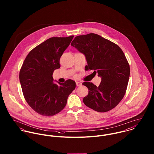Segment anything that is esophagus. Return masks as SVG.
Here are the masks:
<instances>
[{"label":"esophagus","mask_w":154,"mask_h":154,"mask_svg":"<svg viewBox=\"0 0 154 154\" xmlns=\"http://www.w3.org/2000/svg\"><path fill=\"white\" fill-rule=\"evenodd\" d=\"M76 84L78 87H81L82 85V83L81 82H76Z\"/></svg>","instance_id":"obj_1"}]
</instances>
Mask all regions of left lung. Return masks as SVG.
<instances>
[{"label": "left lung", "mask_w": 154, "mask_h": 154, "mask_svg": "<svg viewBox=\"0 0 154 154\" xmlns=\"http://www.w3.org/2000/svg\"><path fill=\"white\" fill-rule=\"evenodd\" d=\"M71 45L85 56L88 65L85 69L94 70L92 73L101 78L98 87L91 82L82 84L89 90L84 103L101 112L114 108L125 94L130 76V67L122 49L94 33L76 37Z\"/></svg>", "instance_id": "obj_1"}]
</instances>
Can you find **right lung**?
<instances>
[{
  "mask_svg": "<svg viewBox=\"0 0 154 154\" xmlns=\"http://www.w3.org/2000/svg\"><path fill=\"white\" fill-rule=\"evenodd\" d=\"M73 36L51 37L32 49L26 57L20 72L24 98L37 113L51 116L66 106L69 95L75 89L72 79L53 82V72L60 68V59Z\"/></svg>",
  "mask_w": 154,
  "mask_h": 154,
  "instance_id": "1",
  "label": "right lung"
}]
</instances>
